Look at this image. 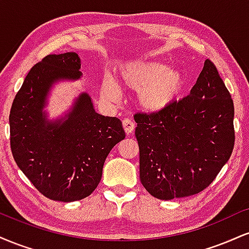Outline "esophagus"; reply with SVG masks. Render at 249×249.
<instances>
[{"mask_svg":"<svg viewBox=\"0 0 249 249\" xmlns=\"http://www.w3.org/2000/svg\"><path fill=\"white\" fill-rule=\"evenodd\" d=\"M134 126H136V125H134V123L131 121V119L125 118L124 121H123V127H124L125 132L126 133L132 132V131L134 130Z\"/></svg>","mask_w":249,"mask_h":249,"instance_id":"esophagus-1","label":"esophagus"}]
</instances>
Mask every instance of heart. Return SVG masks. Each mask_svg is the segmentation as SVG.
I'll use <instances>...</instances> for the list:
<instances>
[{"mask_svg": "<svg viewBox=\"0 0 249 249\" xmlns=\"http://www.w3.org/2000/svg\"><path fill=\"white\" fill-rule=\"evenodd\" d=\"M121 84L125 89L141 91L139 104L145 110L159 111L179 95L184 78L178 70H171L164 63L137 62L123 69ZM103 95L111 101H117L121 92L116 84L107 81L103 85Z\"/></svg>", "mask_w": 249, "mask_h": 249, "instance_id": "1", "label": "heart"}]
</instances>
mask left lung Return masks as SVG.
Masks as SVG:
<instances>
[{"label":"left lung","mask_w":249,"mask_h":249,"mask_svg":"<svg viewBox=\"0 0 249 249\" xmlns=\"http://www.w3.org/2000/svg\"><path fill=\"white\" fill-rule=\"evenodd\" d=\"M234 104L206 59L190 95L153 112H137L139 172L154 198L172 200L210 186L232 154Z\"/></svg>","instance_id":"8db88e82"}]
</instances>
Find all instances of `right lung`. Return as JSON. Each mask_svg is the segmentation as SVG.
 Returning <instances> with one entry per match:
<instances>
[{
	"label": "right lung",
	"instance_id": "1",
	"mask_svg": "<svg viewBox=\"0 0 249 249\" xmlns=\"http://www.w3.org/2000/svg\"><path fill=\"white\" fill-rule=\"evenodd\" d=\"M79 69L76 53L45 56L31 68L10 108V147L17 166L39 193L56 201L90 196L107 154L125 138L122 122L97 113L87 93L65 121L47 122L42 110L51 84L79 78Z\"/></svg>",
	"mask_w": 249,
	"mask_h": 249
}]
</instances>
